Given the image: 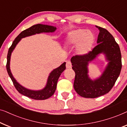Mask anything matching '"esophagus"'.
<instances>
[{
    "label": "esophagus",
    "instance_id": "1",
    "mask_svg": "<svg viewBox=\"0 0 127 127\" xmlns=\"http://www.w3.org/2000/svg\"><path fill=\"white\" fill-rule=\"evenodd\" d=\"M66 67L67 69H70L72 67V64L70 61H67L66 62Z\"/></svg>",
    "mask_w": 127,
    "mask_h": 127
}]
</instances>
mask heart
Here are the masks:
<instances>
[{
    "label": "heart",
    "instance_id": "obj_1",
    "mask_svg": "<svg viewBox=\"0 0 127 127\" xmlns=\"http://www.w3.org/2000/svg\"><path fill=\"white\" fill-rule=\"evenodd\" d=\"M95 37L90 31L77 29L69 32L65 38V44L75 47L74 52L79 56H84L89 53L94 42Z\"/></svg>",
    "mask_w": 127,
    "mask_h": 127
}]
</instances>
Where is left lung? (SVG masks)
<instances>
[{
	"instance_id": "8db88e82",
	"label": "left lung",
	"mask_w": 127,
	"mask_h": 127,
	"mask_svg": "<svg viewBox=\"0 0 127 127\" xmlns=\"http://www.w3.org/2000/svg\"><path fill=\"white\" fill-rule=\"evenodd\" d=\"M99 31L97 44L88 54L71 58L73 70L75 72L73 87L78 94L87 98H95L108 93L120 73L122 64L119 44L106 29L96 26ZM100 54H103L108 62L99 77L91 79L88 74V65Z\"/></svg>"
}]
</instances>
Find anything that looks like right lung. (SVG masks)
Here are the masks:
<instances>
[{"mask_svg": "<svg viewBox=\"0 0 127 127\" xmlns=\"http://www.w3.org/2000/svg\"><path fill=\"white\" fill-rule=\"evenodd\" d=\"M57 28L53 26L44 25V24H36L26 30L22 31L13 41V44L8 50L7 57L6 69L8 75L13 81L14 86H15L17 91L22 95L28 96V98L36 100H44L49 98L54 94L57 88L58 80L61 74L66 69V62H64L60 66L52 70L48 76L46 86L43 89L40 90H33L28 89L21 85L20 83L14 77L10 70V59L11 55L17 44L20 42L22 38L34 35L36 34H39L41 33H53L56 31Z\"/></svg>", "mask_w": 127, "mask_h": 127, "instance_id": "right-lung-1", "label": "right lung"}]
</instances>
